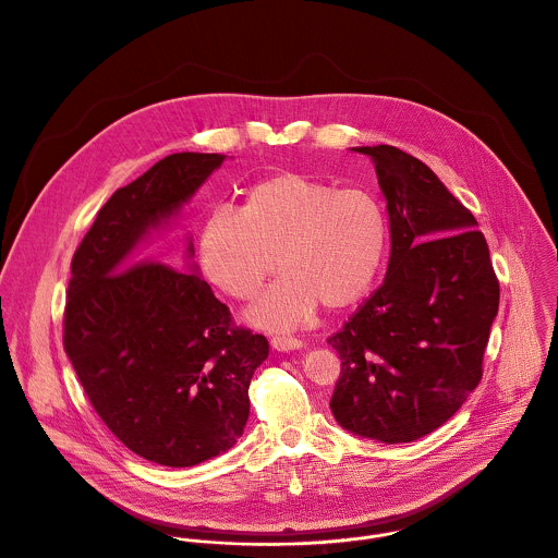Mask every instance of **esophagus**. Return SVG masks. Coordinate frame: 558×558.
I'll return each instance as SVG.
<instances>
[{
	"mask_svg": "<svg viewBox=\"0 0 558 558\" xmlns=\"http://www.w3.org/2000/svg\"><path fill=\"white\" fill-rule=\"evenodd\" d=\"M270 347L275 351H296V349L303 347V342L299 338H294V336H272L270 338Z\"/></svg>",
	"mask_w": 558,
	"mask_h": 558,
	"instance_id": "obj_1",
	"label": "esophagus"
}]
</instances>
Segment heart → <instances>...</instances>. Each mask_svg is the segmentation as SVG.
<instances>
[{
  "label": "heart",
  "instance_id": "1",
  "mask_svg": "<svg viewBox=\"0 0 558 558\" xmlns=\"http://www.w3.org/2000/svg\"><path fill=\"white\" fill-rule=\"evenodd\" d=\"M387 235V214L371 192L279 173L248 187L238 209L218 207L203 218L198 264L235 301L255 299L277 264L281 277L248 318L288 329L318 303L344 310L362 301L383 266Z\"/></svg>",
  "mask_w": 558,
  "mask_h": 558
}]
</instances>
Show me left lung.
Here are the masks:
<instances>
[{
  "mask_svg": "<svg viewBox=\"0 0 558 558\" xmlns=\"http://www.w3.org/2000/svg\"><path fill=\"white\" fill-rule=\"evenodd\" d=\"M387 198L391 253L383 283L327 342L342 372L331 411L385 444L448 422L483 376L500 283L472 211L417 158L357 147Z\"/></svg>",
  "mask_w": 558,
  "mask_h": 558,
  "instance_id": "left-lung-1",
  "label": "left lung"
}]
</instances>
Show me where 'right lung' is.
<instances>
[{
	"mask_svg": "<svg viewBox=\"0 0 558 558\" xmlns=\"http://www.w3.org/2000/svg\"><path fill=\"white\" fill-rule=\"evenodd\" d=\"M222 160L167 156L106 201L71 259L64 351L106 426L169 468L196 465L238 441L253 372L268 357V340L238 327L198 275L134 255Z\"/></svg>",
	"mask_w": 558,
	"mask_h": 558,
	"instance_id": "1",
	"label": "right lung"
}]
</instances>
